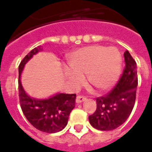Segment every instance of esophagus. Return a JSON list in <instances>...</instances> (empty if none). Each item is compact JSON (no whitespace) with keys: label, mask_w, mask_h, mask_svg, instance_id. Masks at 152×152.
Segmentation results:
<instances>
[{"label":"esophagus","mask_w":152,"mask_h":152,"mask_svg":"<svg viewBox=\"0 0 152 152\" xmlns=\"http://www.w3.org/2000/svg\"><path fill=\"white\" fill-rule=\"evenodd\" d=\"M86 97H84V96H81V95H78L76 97V102L77 103H80V102H84V101H86Z\"/></svg>","instance_id":"esophagus-1"}]
</instances>
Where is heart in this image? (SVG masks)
<instances>
[{
  "label": "heart",
  "instance_id": "heart-1",
  "mask_svg": "<svg viewBox=\"0 0 152 152\" xmlns=\"http://www.w3.org/2000/svg\"><path fill=\"white\" fill-rule=\"evenodd\" d=\"M72 69L65 75L73 86H80L87 74L88 82L100 91L112 88L119 79L121 71V57L115 48L92 45L80 49L69 56Z\"/></svg>",
  "mask_w": 152,
  "mask_h": 152
}]
</instances>
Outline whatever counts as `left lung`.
I'll return each instance as SVG.
<instances>
[{
  "label": "left lung",
  "instance_id": "1",
  "mask_svg": "<svg viewBox=\"0 0 152 152\" xmlns=\"http://www.w3.org/2000/svg\"><path fill=\"white\" fill-rule=\"evenodd\" d=\"M125 66L116 86L105 96L96 99L97 109L89 116V123L99 130H113L127 120L134 108L137 86V64L126 50Z\"/></svg>",
  "mask_w": 152,
  "mask_h": 152
}]
</instances>
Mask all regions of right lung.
<instances>
[{
  "label": "right lung",
  "instance_id": "obj_1",
  "mask_svg": "<svg viewBox=\"0 0 152 152\" xmlns=\"http://www.w3.org/2000/svg\"><path fill=\"white\" fill-rule=\"evenodd\" d=\"M42 50L38 46L29 52L18 66V96L25 117L38 130L53 134L66 127L68 117L75 107L76 94H57L46 99H36L28 96L23 88L20 76L25 64Z\"/></svg>",
  "mask_w": 152,
  "mask_h": 152
}]
</instances>
